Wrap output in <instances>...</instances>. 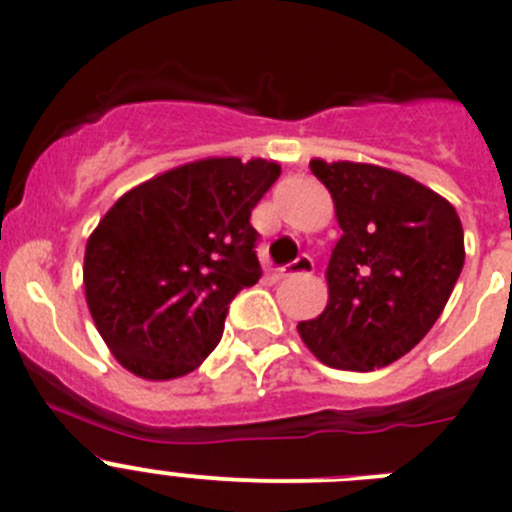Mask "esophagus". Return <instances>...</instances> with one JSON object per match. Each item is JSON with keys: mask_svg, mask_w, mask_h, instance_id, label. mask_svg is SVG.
<instances>
[{"mask_svg": "<svg viewBox=\"0 0 512 512\" xmlns=\"http://www.w3.org/2000/svg\"><path fill=\"white\" fill-rule=\"evenodd\" d=\"M315 272V262L310 260L307 255L297 257L295 262H290V265L280 267V277H297V275H312Z\"/></svg>", "mask_w": 512, "mask_h": 512, "instance_id": "34e87169", "label": "esophagus"}]
</instances>
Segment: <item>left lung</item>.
Listing matches in <instances>:
<instances>
[{
	"label": "left lung",
	"instance_id": "8db88e82",
	"mask_svg": "<svg viewBox=\"0 0 512 512\" xmlns=\"http://www.w3.org/2000/svg\"><path fill=\"white\" fill-rule=\"evenodd\" d=\"M342 237L327 265L330 300L297 325L327 367L367 372L430 332L465 262L463 225L445 197L388 167L312 160Z\"/></svg>",
	"mask_w": 512,
	"mask_h": 512
}]
</instances>
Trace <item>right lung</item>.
Segmentation results:
<instances>
[{"label":"right lung","mask_w":512,"mask_h":512,"mask_svg":"<svg viewBox=\"0 0 512 512\" xmlns=\"http://www.w3.org/2000/svg\"><path fill=\"white\" fill-rule=\"evenodd\" d=\"M277 177V162L207 157L114 202L87 240L84 295L119 365L172 380L215 350L230 302L262 275L250 215Z\"/></svg>","instance_id":"1"}]
</instances>
